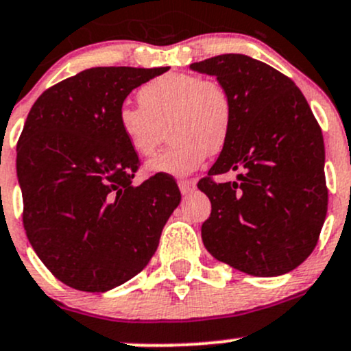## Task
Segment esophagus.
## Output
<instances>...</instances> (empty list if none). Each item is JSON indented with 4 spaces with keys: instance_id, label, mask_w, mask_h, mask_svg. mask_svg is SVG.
Segmentation results:
<instances>
[{
    "instance_id": "obj_1",
    "label": "esophagus",
    "mask_w": 351,
    "mask_h": 351,
    "mask_svg": "<svg viewBox=\"0 0 351 351\" xmlns=\"http://www.w3.org/2000/svg\"><path fill=\"white\" fill-rule=\"evenodd\" d=\"M179 189L182 192V195H189L195 189V182L191 179H180L179 180Z\"/></svg>"
}]
</instances>
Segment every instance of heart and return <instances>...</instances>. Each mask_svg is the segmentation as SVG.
I'll list each match as a JSON object with an SVG mask.
<instances>
[{
	"mask_svg": "<svg viewBox=\"0 0 351 351\" xmlns=\"http://www.w3.org/2000/svg\"><path fill=\"white\" fill-rule=\"evenodd\" d=\"M141 107H122L117 123L134 154L149 157L169 127L171 147L147 164L152 174L187 176L228 144L234 120L231 93L195 73H165L138 90Z\"/></svg>",
	"mask_w": 351,
	"mask_h": 351,
	"instance_id": "b5f03b06",
	"label": "heart"
}]
</instances>
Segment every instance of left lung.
<instances>
[{"label": "left lung", "mask_w": 351, "mask_h": 351, "mask_svg": "<svg viewBox=\"0 0 351 351\" xmlns=\"http://www.w3.org/2000/svg\"><path fill=\"white\" fill-rule=\"evenodd\" d=\"M214 75L234 105L231 135L199 180L209 197L206 250L252 276H280L315 250L326 217L325 144L310 105L291 78L239 53L192 63ZM238 172L234 183L214 175Z\"/></svg>", "instance_id": "obj_1"}]
</instances>
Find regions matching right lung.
Masks as SVG:
<instances>
[{
	"instance_id": "1",
	"label": "right lung",
	"mask_w": 351,
	"mask_h": 351,
	"mask_svg": "<svg viewBox=\"0 0 351 351\" xmlns=\"http://www.w3.org/2000/svg\"><path fill=\"white\" fill-rule=\"evenodd\" d=\"M167 70H84L45 90L26 117L16 147L25 231L70 288L104 293L141 273L179 206L172 177L132 184L141 162L117 123L132 90Z\"/></svg>"
}]
</instances>
